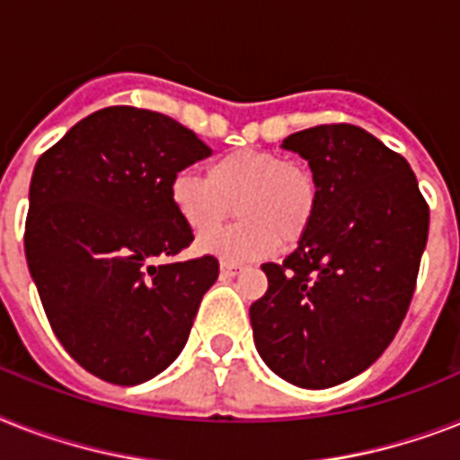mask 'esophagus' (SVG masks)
<instances>
[{"label":"esophagus","instance_id":"esophagus-1","mask_svg":"<svg viewBox=\"0 0 460 460\" xmlns=\"http://www.w3.org/2000/svg\"><path fill=\"white\" fill-rule=\"evenodd\" d=\"M243 271V264L236 262H222V274L224 276H236Z\"/></svg>","mask_w":460,"mask_h":460}]
</instances>
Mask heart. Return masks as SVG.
Wrapping results in <instances>:
<instances>
[{
  "label": "heart",
  "instance_id": "obj_1",
  "mask_svg": "<svg viewBox=\"0 0 460 460\" xmlns=\"http://www.w3.org/2000/svg\"><path fill=\"white\" fill-rule=\"evenodd\" d=\"M170 198L196 236L217 231L236 205L243 222L203 238L200 250L226 262H248L271 255L279 243L295 245L305 238L319 208V184L305 163L243 148L212 160L205 177L179 172Z\"/></svg>",
  "mask_w": 460,
  "mask_h": 460
}]
</instances>
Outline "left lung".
<instances>
[{
    "label": "left lung",
    "mask_w": 460,
    "mask_h": 460,
    "mask_svg": "<svg viewBox=\"0 0 460 460\" xmlns=\"http://www.w3.org/2000/svg\"><path fill=\"white\" fill-rule=\"evenodd\" d=\"M319 184L314 222L250 307L264 364L323 390L366 371L404 321L428 243L430 208L399 153L357 125H316L283 139Z\"/></svg>",
    "instance_id": "8db88e82"
}]
</instances>
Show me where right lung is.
<instances>
[{
	"mask_svg": "<svg viewBox=\"0 0 460 460\" xmlns=\"http://www.w3.org/2000/svg\"><path fill=\"white\" fill-rule=\"evenodd\" d=\"M210 148L134 106L87 115L37 160L25 257L58 342L82 368L139 385L184 349L217 257L179 262L193 241L172 179Z\"/></svg>",
	"mask_w": 460,
	"mask_h": 460,
	"instance_id": "1",
	"label": "right lung"
}]
</instances>
